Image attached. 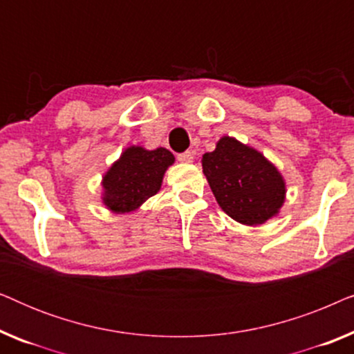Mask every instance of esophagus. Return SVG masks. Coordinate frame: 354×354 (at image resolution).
Listing matches in <instances>:
<instances>
[{
	"label": "esophagus",
	"instance_id": "esophagus-1",
	"mask_svg": "<svg viewBox=\"0 0 354 354\" xmlns=\"http://www.w3.org/2000/svg\"><path fill=\"white\" fill-rule=\"evenodd\" d=\"M177 159H178V161H180V162H185V164L193 162V153H192V151L180 153V154H177Z\"/></svg>",
	"mask_w": 354,
	"mask_h": 354
}]
</instances>
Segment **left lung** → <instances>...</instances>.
I'll use <instances>...</instances> for the list:
<instances>
[{
	"instance_id": "obj_1",
	"label": "left lung",
	"mask_w": 354,
	"mask_h": 354,
	"mask_svg": "<svg viewBox=\"0 0 354 354\" xmlns=\"http://www.w3.org/2000/svg\"><path fill=\"white\" fill-rule=\"evenodd\" d=\"M203 172L225 214L245 225H261L279 214L285 180L277 167L248 145L222 137L205 153Z\"/></svg>"
}]
</instances>
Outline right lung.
<instances>
[{
  "label": "right lung",
  "mask_w": 354,
  "mask_h": 354,
  "mask_svg": "<svg viewBox=\"0 0 354 354\" xmlns=\"http://www.w3.org/2000/svg\"><path fill=\"white\" fill-rule=\"evenodd\" d=\"M176 158L166 148L124 149L103 177V203L115 214L138 209L161 188L164 172Z\"/></svg>",
  "instance_id": "add662e5"
}]
</instances>
